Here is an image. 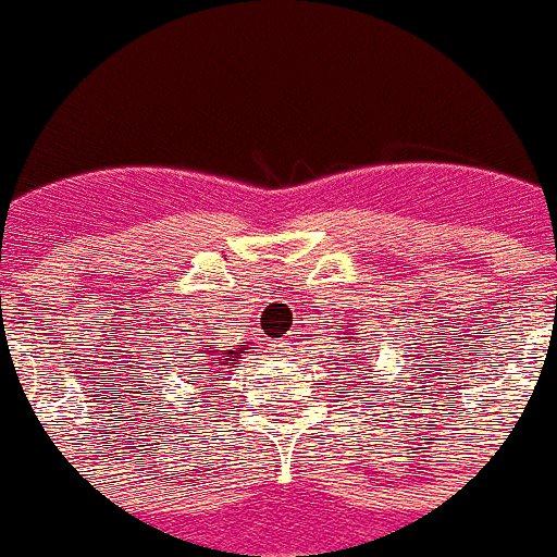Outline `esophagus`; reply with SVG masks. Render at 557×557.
Listing matches in <instances>:
<instances>
[{
	"label": "esophagus",
	"instance_id": "34e87169",
	"mask_svg": "<svg viewBox=\"0 0 557 557\" xmlns=\"http://www.w3.org/2000/svg\"><path fill=\"white\" fill-rule=\"evenodd\" d=\"M275 347L282 349V347H287V342H275Z\"/></svg>",
	"mask_w": 557,
	"mask_h": 557
}]
</instances>
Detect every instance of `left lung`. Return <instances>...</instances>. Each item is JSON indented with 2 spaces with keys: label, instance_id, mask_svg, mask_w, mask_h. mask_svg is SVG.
<instances>
[{
  "label": "left lung",
  "instance_id": "obj_1",
  "mask_svg": "<svg viewBox=\"0 0 557 557\" xmlns=\"http://www.w3.org/2000/svg\"><path fill=\"white\" fill-rule=\"evenodd\" d=\"M358 363H361V367H363V369H367V363H363V361H361V358H358ZM363 369H361V372H363Z\"/></svg>",
  "mask_w": 557,
  "mask_h": 557
}]
</instances>
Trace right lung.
Listing matches in <instances>:
<instances>
[{
  "label": "right lung",
  "instance_id": "1",
  "mask_svg": "<svg viewBox=\"0 0 557 557\" xmlns=\"http://www.w3.org/2000/svg\"><path fill=\"white\" fill-rule=\"evenodd\" d=\"M246 349H248V342L237 344V347H232V349H215V344H205V349H202L205 355H199V358H205V361H215V367L219 369H224V367L232 369L235 367L237 358H240ZM210 369H213V363H208V369H205V372H210ZM196 374H202V369H199ZM190 383H196V380H190Z\"/></svg>",
  "mask_w": 557,
  "mask_h": 557
}]
</instances>
